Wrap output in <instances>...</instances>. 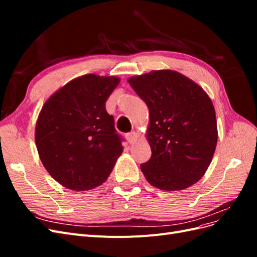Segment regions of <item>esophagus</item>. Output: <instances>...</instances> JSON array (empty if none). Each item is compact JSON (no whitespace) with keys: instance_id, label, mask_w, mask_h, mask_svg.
Masks as SVG:
<instances>
[{"instance_id":"1","label":"esophagus","mask_w":257,"mask_h":257,"mask_svg":"<svg viewBox=\"0 0 257 257\" xmlns=\"http://www.w3.org/2000/svg\"><path fill=\"white\" fill-rule=\"evenodd\" d=\"M126 139H127V142H128L130 144H134V143H136V142H137V139H138V134L136 133L135 131H133V132H130V133H127V134H126Z\"/></svg>"}]
</instances>
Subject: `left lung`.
Listing matches in <instances>:
<instances>
[{"instance_id": "obj_1", "label": "left lung", "mask_w": 257, "mask_h": 257, "mask_svg": "<svg viewBox=\"0 0 257 257\" xmlns=\"http://www.w3.org/2000/svg\"><path fill=\"white\" fill-rule=\"evenodd\" d=\"M149 108L150 160L141 165L147 181L164 191L196 183L215 151L214 107L207 93L174 71H153L128 79Z\"/></svg>"}]
</instances>
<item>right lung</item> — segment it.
I'll list each match as a JSON object with an SVG mask.
<instances>
[{
	"mask_svg": "<svg viewBox=\"0 0 257 257\" xmlns=\"http://www.w3.org/2000/svg\"><path fill=\"white\" fill-rule=\"evenodd\" d=\"M119 82L116 77L81 76L51 95L38 115L40 159L69 190L88 191L104 183L123 151V139L105 107Z\"/></svg>",
	"mask_w": 257,
	"mask_h": 257,
	"instance_id": "1",
	"label": "right lung"
}]
</instances>
